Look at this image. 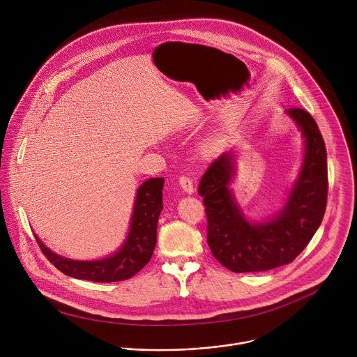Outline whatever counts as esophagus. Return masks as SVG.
<instances>
[{
  "label": "esophagus",
  "mask_w": 357,
  "mask_h": 357,
  "mask_svg": "<svg viewBox=\"0 0 357 357\" xmlns=\"http://www.w3.org/2000/svg\"><path fill=\"white\" fill-rule=\"evenodd\" d=\"M180 185L183 187V190L187 192V194H192L194 192V184H192V180L190 176L184 174V176H180Z\"/></svg>",
  "instance_id": "obj_1"
}]
</instances>
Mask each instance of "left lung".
<instances>
[{
	"mask_svg": "<svg viewBox=\"0 0 357 357\" xmlns=\"http://www.w3.org/2000/svg\"><path fill=\"white\" fill-rule=\"evenodd\" d=\"M286 113L305 138V158L298 180L275 219L251 223L234 204L229 190L231 152L215 159L199 180L198 194L204 197L208 245L223 266L237 273L290 264L307 247L325 213L328 169L322 135L308 112L291 107Z\"/></svg>",
	"mask_w": 357,
	"mask_h": 357,
	"instance_id": "left-lung-1",
	"label": "left lung"
}]
</instances>
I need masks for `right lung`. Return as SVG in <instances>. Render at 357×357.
<instances>
[{
	"instance_id": "right-lung-1",
	"label": "right lung",
	"mask_w": 357,
	"mask_h": 357,
	"mask_svg": "<svg viewBox=\"0 0 357 357\" xmlns=\"http://www.w3.org/2000/svg\"><path fill=\"white\" fill-rule=\"evenodd\" d=\"M165 178H149L137 192L130 234L114 255L99 261H74L52 252L39 238L36 241L46 258L63 273L92 282H119L132 278L152 258L156 245L158 219L163 209Z\"/></svg>"
}]
</instances>
